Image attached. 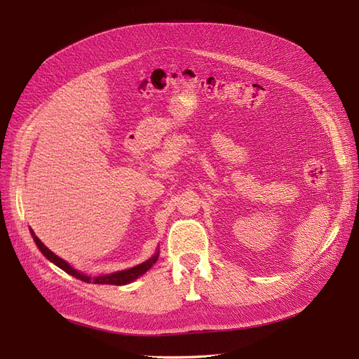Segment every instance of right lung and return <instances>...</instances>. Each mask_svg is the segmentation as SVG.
I'll use <instances>...</instances> for the list:
<instances>
[{"label": "right lung", "mask_w": 359, "mask_h": 359, "mask_svg": "<svg viewBox=\"0 0 359 359\" xmlns=\"http://www.w3.org/2000/svg\"><path fill=\"white\" fill-rule=\"evenodd\" d=\"M32 238H34V241H36L37 247L40 248V252H41L43 255H45V256L50 260L52 264H55V265L60 266L62 271H66L67 274H70V276H73V277H76V278H79V280L85 281V283H90V281H94L95 285H115V286H121V285L132 283L133 280H136L137 277L145 274L147 271L156 264V260H157V257H158V253H156L149 260H147V262L140 264V265H136V266L130 268V269L118 271V273H114V274H107V276H100V277L91 278V277H88V276H85V274L79 273V271H76L74 268H72V266L66 262V260H62V259L58 257L57 255H53V253L50 252V250H49L45 244H43L34 233H32Z\"/></svg>", "instance_id": "1"}]
</instances>
